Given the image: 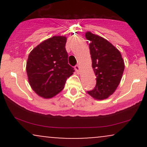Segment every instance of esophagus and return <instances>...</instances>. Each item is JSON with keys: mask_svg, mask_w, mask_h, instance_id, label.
I'll list each match as a JSON object with an SVG mask.
<instances>
[{"mask_svg": "<svg viewBox=\"0 0 147 147\" xmlns=\"http://www.w3.org/2000/svg\"><path fill=\"white\" fill-rule=\"evenodd\" d=\"M75 69L77 72H79V70H80V67L78 65H76L75 66Z\"/></svg>", "mask_w": 147, "mask_h": 147, "instance_id": "1", "label": "esophagus"}]
</instances>
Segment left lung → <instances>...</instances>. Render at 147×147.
I'll list each match as a JSON object with an SVG mask.
<instances>
[{"label": "left lung", "instance_id": "obj_1", "mask_svg": "<svg viewBox=\"0 0 147 147\" xmlns=\"http://www.w3.org/2000/svg\"><path fill=\"white\" fill-rule=\"evenodd\" d=\"M85 36L90 41L92 67L97 81L95 88L88 93L96 99H107L120 83L124 70V60L120 52L103 37L90 32H86Z\"/></svg>", "mask_w": 147, "mask_h": 147}]
</instances>
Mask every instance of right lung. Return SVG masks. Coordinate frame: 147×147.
I'll list each match as a JSON object with an SVG mask.
<instances>
[{
  "label": "right lung",
  "mask_w": 147,
  "mask_h": 147,
  "mask_svg": "<svg viewBox=\"0 0 147 147\" xmlns=\"http://www.w3.org/2000/svg\"><path fill=\"white\" fill-rule=\"evenodd\" d=\"M66 37L54 36L30 52L26 65L28 81L40 97L52 98L63 89L75 70L68 63Z\"/></svg>",
  "instance_id": "right-lung-1"
}]
</instances>
